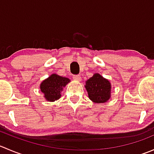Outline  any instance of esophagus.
Here are the masks:
<instances>
[{"mask_svg":"<svg viewBox=\"0 0 154 154\" xmlns=\"http://www.w3.org/2000/svg\"><path fill=\"white\" fill-rule=\"evenodd\" d=\"M73 78H74V80H76V81H80V80H81V77H80V75H74V77H73Z\"/></svg>","mask_w":154,"mask_h":154,"instance_id":"1","label":"esophagus"}]
</instances>
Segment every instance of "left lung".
Here are the masks:
<instances>
[{
    "instance_id": "1",
    "label": "left lung",
    "mask_w": 154,
    "mask_h": 154,
    "mask_svg": "<svg viewBox=\"0 0 154 154\" xmlns=\"http://www.w3.org/2000/svg\"><path fill=\"white\" fill-rule=\"evenodd\" d=\"M85 87L89 99L94 103H106L111 97V83L99 74L86 80Z\"/></svg>"
}]
</instances>
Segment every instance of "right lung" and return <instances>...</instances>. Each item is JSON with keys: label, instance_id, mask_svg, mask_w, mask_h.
I'll return each mask as SVG.
<instances>
[{"label": "right lung", "instance_id": "1", "mask_svg": "<svg viewBox=\"0 0 154 154\" xmlns=\"http://www.w3.org/2000/svg\"><path fill=\"white\" fill-rule=\"evenodd\" d=\"M69 82L70 80L67 77L53 74L42 82L40 89L42 92L44 93L45 100L54 102L60 98L61 91Z\"/></svg>", "mask_w": 154, "mask_h": 154}]
</instances>
